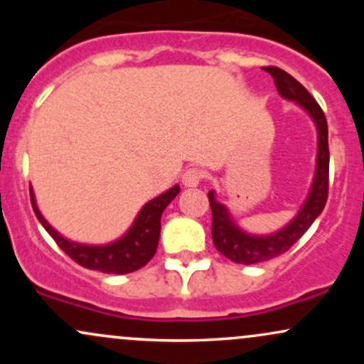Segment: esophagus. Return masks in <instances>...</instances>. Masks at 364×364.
I'll list each match as a JSON object with an SVG mask.
<instances>
[{
  "instance_id": "1",
  "label": "esophagus",
  "mask_w": 364,
  "mask_h": 364,
  "mask_svg": "<svg viewBox=\"0 0 364 364\" xmlns=\"http://www.w3.org/2000/svg\"><path fill=\"white\" fill-rule=\"evenodd\" d=\"M203 176H205V173H203L202 169L198 168H190L186 169L185 173H183V185L188 186V188H195L200 185V181H202Z\"/></svg>"
}]
</instances>
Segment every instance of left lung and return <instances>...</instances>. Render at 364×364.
Segmentation results:
<instances>
[{
  "instance_id": "8db88e82",
  "label": "left lung",
  "mask_w": 364,
  "mask_h": 364,
  "mask_svg": "<svg viewBox=\"0 0 364 364\" xmlns=\"http://www.w3.org/2000/svg\"><path fill=\"white\" fill-rule=\"evenodd\" d=\"M263 70L272 75L277 92L284 99L294 101L298 106H301L315 121L316 132H318V152H316L315 178H313L311 190L304 200L301 210L289 224L272 235L255 236L245 232L231 219L228 207L217 202L214 191H208V202L212 208V240H214L215 248L225 258L235 263H243V265L272 260L279 255L286 253L310 229L313 220L321 214L328 196V128L323 111L318 102L311 97L310 92L289 73L277 66H263Z\"/></svg>"
}]
</instances>
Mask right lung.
<instances>
[{
	"label": "right lung",
	"instance_id": "add662e5",
	"mask_svg": "<svg viewBox=\"0 0 364 364\" xmlns=\"http://www.w3.org/2000/svg\"><path fill=\"white\" fill-rule=\"evenodd\" d=\"M179 193V186L174 185L156 196L154 200L145 203L136 215L135 223L124 232L119 240L112 241L109 245H82L63 237L48 220L44 219L36 203L34 191L31 186V202L34 208L36 217L44 225L46 231L53 236L58 246L68 255L78 265L90 270H99L104 274H129L147 265L150 258L157 252L159 236H161V215L164 208L174 200Z\"/></svg>",
	"mask_w": 364,
	"mask_h": 364
}]
</instances>
